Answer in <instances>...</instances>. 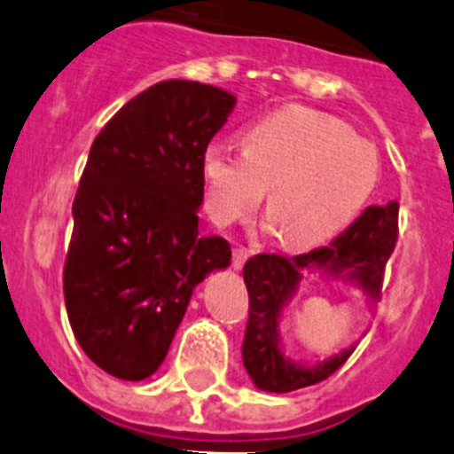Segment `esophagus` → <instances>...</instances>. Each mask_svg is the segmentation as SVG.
<instances>
[{
	"label": "esophagus",
	"instance_id": "esophagus-1",
	"mask_svg": "<svg viewBox=\"0 0 454 454\" xmlns=\"http://www.w3.org/2000/svg\"><path fill=\"white\" fill-rule=\"evenodd\" d=\"M248 257H251V251H248V248H244V247L232 248V266H235L237 270H239L241 266L247 264Z\"/></svg>",
	"mask_w": 454,
	"mask_h": 454
}]
</instances>
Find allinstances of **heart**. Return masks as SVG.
Instances as JSON below:
<instances>
[{
	"mask_svg": "<svg viewBox=\"0 0 454 454\" xmlns=\"http://www.w3.org/2000/svg\"><path fill=\"white\" fill-rule=\"evenodd\" d=\"M244 154L203 150L206 206L217 223L247 219L266 188L269 231L289 248H316L354 222L379 181V154L338 118L302 105L275 109L244 129Z\"/></svg>",
	"mask_w": 454,
	"mask_h": 454,
	"instance_id": "b5f03b06",
	"label": "heart"
}]
</instances>
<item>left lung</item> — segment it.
<instances>
[{"label":"left lung","instance_id":"left-lung-1","mask_svg":"<svg viewBox=\"0 0 454 454\" xmlns=\"http://www.w3.org/2000/svg\"><path fill=\"white\" fill-rule=\"evenodd\" d=\"M396 226L399 203L370 206L329 247L295 257L262 253L244 264V282L251 307L241 358L257 389L285 394L309 387L332 376L349 358L356 345L327 356L325 361H294L282 342V316L307 273H317L323 279L354 286L365 295L367 304L374 307L385 264L396 244Z\"/></svg>","mask_w":454,"mask_h":454}]
</instances>
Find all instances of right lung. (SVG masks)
<instances>
[{
  "label": "right lung",
  "mask_w": 454,
  "mask_h": 454,
  "mask_svg": "<svg viewBox=\"0 0 454 454\" xmlns=\"http://www.w3.org/2000/svg\"><path fill=\"white\" fill-rule=\"evenodd\" d=\"M235 96L163 80L103 127L74 201L65 302L74 336L100 370L143 380L165 361L194 286L231 264L201 232V156Z\"/></svg>",
  "instance_id": "add662e5"
}]
</instances>
